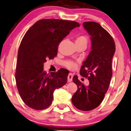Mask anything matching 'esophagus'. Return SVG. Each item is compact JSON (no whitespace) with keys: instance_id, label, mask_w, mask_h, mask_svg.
<instances>
[{"instance_id":"1","label":"esophagus","mask_w":131,"mask_h":131,"mask_svg":"<svg viewBox=\"0 0 131 131\" xmlns=\"http://www.w3.org/2000/svg\"><path fill=\"white\" fill-rule=\"evenodd\" d=\"M72 78H73V74L72 73H69L68 76V82H71L72 80Z\"/></svg>"}]
</instances>
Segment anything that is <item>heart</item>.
I'll return each mask as SVG.
<instances>
[{
  "instance_id": "heart-1",
  "label": "heart",
  "mask_w": 131,
  "mask_h": 131,
  "mask_svg": "<svg viewBox=\"0 0 131 131\" xmlns=\"http://www.w3.org/2000/svg\"><path fill=\"white\" fill-rule=\"evenodd\" d=\"M75 43L76 45H82V44L87 45L88 39L85 36H83V35L77 36L75 38ZM62 64L64 67H66L68 69H70V70L75 69L77 67V63L74 62V61L72 60L64 61V62L62 63Z\"/></svg>"
}]
</instances>
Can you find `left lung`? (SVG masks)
Instances as JSON below:
<instances>
[{"mask_svg":"<svg viewBox=\"0 0 131 131\" xmlns=\"http://www.w3.org/2000/svg\"><path fill=\"white\" fill-rule=\"evenodd\" d=\"M83 26L91 36V51L83 62L80 74L87 78L86 86L74 75L72 80L77 91L72 103L78 110L89 111L100 105L110 86L112 75V60L115 51V42L107 31L95 21H86Z\"/></svg>","mask_w":131,"mask_h":131,"instance_id":"obj_1","label":"left lung"}]
</instances>
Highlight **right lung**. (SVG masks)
<instances>
[{"instance_id":"right-lung-1","label":"right lung","mask_w":131,"mask_h":131,"mask_svg":"<svg viewBox=\"0 0 131 131\" xmlns=\"http://www.w3.org/2000/svg\"><path fill=\"white\" fill-rule=\"evenodd\" d=\"M79 26L74 21L46 19L26 31L18 51L15 77L20 96L28 106L36 110L47 108L52 103L54 91L67 83L68 73L60 69L47 74L43 63L57 56L61 41Z\"/></svg>"}]
</instances>
